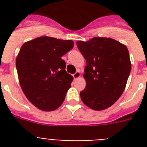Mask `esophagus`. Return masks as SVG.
Returning <instances> with one entry per match:
<instances>
[{"mask_svg": "<svg viewBox=\"0 0 147 147\" xmlns=\"http://www.w3.org/2000/svg\"><path fill=\"white\" fill-rule=\"evenodd\" d=\"M73 76L74 78V80H76V79H78L79 77H80V71H76L74 74H73Z\"/></svg>", "mask_w": 147, "mask_h": 147, "instance_id": "34e87169", "label": "esophagus"}]
</instances>
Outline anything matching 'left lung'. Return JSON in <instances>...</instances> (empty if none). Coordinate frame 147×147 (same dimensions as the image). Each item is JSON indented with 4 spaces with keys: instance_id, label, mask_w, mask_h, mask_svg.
I'll list each match as a JSON object with an SVG mask.
<instances>
[{
    "instance_id": "obj_1",
    "label": "left lung",
    "mask_w": 147,
    "mask_h": 147,
    "mask_svg": "<svg viewBox=\"0 0 147 147\" xmlns=\"http://www.w3.org/2000/svg\"><path fill=\"white\" fill-rule=\"evenodd\" d=\"M76 45L86 60L85 90L80 92L82 101L94 110L112 106L125 89L131 71L127 46L107 37H93Z\"/></svg>"
}]
</instances>
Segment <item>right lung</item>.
<instances>
[{"label": "right lung", "mask_w": 147, "mask_h": 147, "mask_svg": "<svg viewBox=\"0 0 147 147\" xmlns=\"http://www.w3.org/2000/svg\"><path fill=\"white\" fill-rule=\"evenodd\" d=\"M74 47L72 40L40 37L25 42L16 59L23 92L35 107L53 111L64 102L73 76L62 57Z\"/></svg>", "instance_id": "obj_1"}]
</instances>
